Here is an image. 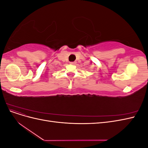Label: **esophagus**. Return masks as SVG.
<instances>
[{
	"mask_svg": "<svg viewBox=\"0 0 148 148\" xmlns=\"http://www.w3.org/2000/svg\"><path fill=\"white\" fill-rule=\"evenodd\" d=\"M76 64H77V62H70V64H71V65H75Z\"/></svg>",
	"mask_w": 148,
	"mask_h": 148,
	"instance_id": "1",
	"label": "esophagus"
}]
</instances>
